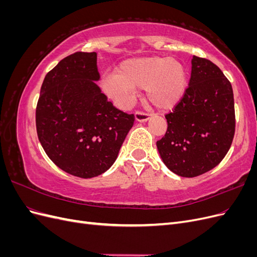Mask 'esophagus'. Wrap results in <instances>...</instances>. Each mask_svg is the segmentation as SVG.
Wrapping results in <instances>:
<instances>
[{"mask_svg": "<svg viewBox=\"0 0 257 257\" xmlns=\"http://www.w3.org/2000/svg\"><path fill=\"white\" fill-rule=\"evenodd\" d=\"M149 120V115L146 114V113H142V112H136L135 113V121L136 122H147Z\"/></svg>", "mask_w": 257, "mask_h": 257, "instance_id": "obj_1", "label": "esophagus"}]
</instances>
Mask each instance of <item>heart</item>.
I'll return each mask as SVG.
<instances>
[{"label": "heart", "instance_id": "b5f03b06", "mask_svg": "<svg viewBox=\"0 0 257 257\" xmlns=\"http://www.w3.org/2000/svg\"><path fill=\"white\" fill-rule=\"evenodd\" d=\"M188 74L175 58L142 57L123 61L114 75L100 81L105 94L119 106H126L135 90L144 89L145 98L160 110H169L182 99Z\"/></svg>", "mask_w": 257, "mask_h": 257}]
</instances>
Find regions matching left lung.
<instances>
[{
  "mask_svg": "<svg viewBox=\"0 0 257 257\" xmlns=\"http://www.w3.org/2000/svg\"><path fill=\"white\" fill-rule=\"evenodd\" d=\"M189 88L166 114L167 132L157 142L160 157L174 174L193 178L214 168L235 134L234 93L221 69L193 56Z\"/></svg>",
  "mask_w": 257,
  "mask_h": 257,
  "instance_id": "1",
  "label": "left lung"
}]
</instances>
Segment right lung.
Returning <instances> with one entry per match:
<instances>
[{
    "label": "right lung",
    "mask_w": 257,
    "mask_h": 257,
    "mask_svg": "<svg viewBox=\"0 0 257 257\" xmlns=\"http://www.w3.org/2000/svg\"><path fill=\"white\" fill-rule=\"evenodd\" d=\"M96 52H76L46 75L36 131L48 158L79 178L104 174L118 158L134 115L108 102L96 84Z\"/></svg>",
    "instance_id": "obj_1"
}]
</instances>
